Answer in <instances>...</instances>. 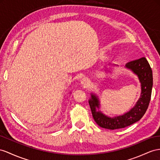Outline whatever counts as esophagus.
<instances>
[{
  "label": "esophagus",
  "instance_id": "obj_1",
  "mask_svg": "<svg viewBox=\"0 0 160 160\" xmlns=\"http://www.w3.org/2000/svg\"><path fill=\"white\" fill-rule=\"evenodd\" d=\"M89 83H90V80L88 78H83L82 80H81L82 85L84 86V87H85V86H88Z\"/></svg>",
  "mask_w": 160,
  "mask_h": 160
}]
</instances>
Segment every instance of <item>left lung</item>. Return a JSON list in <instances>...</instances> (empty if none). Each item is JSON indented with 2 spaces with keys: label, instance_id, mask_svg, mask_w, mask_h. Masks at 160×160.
I'll return each mask as SVG.
<instances>
[{
  "label": "left lung",
  "instance_id": "1",
  "mask_svg": "<svg viewBox=\"0 0 160 160\" xmlns=\"http://www.w3.org/2000/svg\"><path fill=\"white\" fill-rule=\"evenodd\" d=\"M126 68L132 70L138 76L141 86V97L134 107L129 112L122 116L111 118L105 116L99 110L97 111V108H99V101L95 95L91 94L88 103L93 119L103 128L115 130L125 128L140 120L148 108L153 87V74L149 63L145 57H142L127 63Z\"/></svg>",
  "mask_w": 160,
  "mask_h": 160
}]
</instances>
